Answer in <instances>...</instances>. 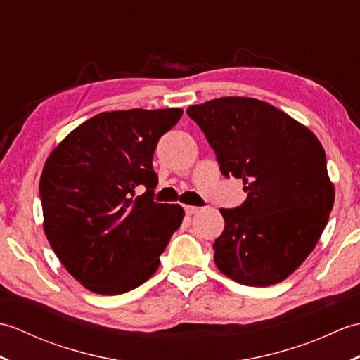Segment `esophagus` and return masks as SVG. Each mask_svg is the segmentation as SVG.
I'll return each mask as SVG.
<instances>
[{"label":"esophagus","instance_id":"34e87169","mask_svg":"<svg viewBox=\"0 0 360 360\" xmlns=\"http://www.w3.org/2000/svg\"><path fill=\"white\" fill-rule=\"evenodd\" d=\"M186 213L187 215H193V213H198L201 210V207H195V205H186Z\"/></svg>","mask_w":360,"mask_h":360}]
</instances>
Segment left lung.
Listing matches in <instances>:
<instances>
[{"label": "left lung", "instance_id": "1", "mask_svg": "<svg viewBox=\"0 0 360 360\" xmlns=\"http://www.w3.org/2000/svg\"><path fill=\"white\" fill-rule=\"evenodd\" d=\"M226 178L243 179L246 201L221 209L215 264L246 286H271L300 266L334 204L326 155L316 134L286 112L250 97L188 106Z\"/></svg>", "mask_w": 360, "mask_h": 360}]
</instances>
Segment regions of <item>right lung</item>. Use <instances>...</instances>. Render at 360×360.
<instances>
[{
  "label": "right lung",
  "mask_w": 360,
  "mask_h": 360,
  "mask_svg": "<svg viewBox=\"0 0 360 360\" xmlns=\"http://www.w3.org/2000/svg\"><path fill=\"white\" fill-rule=\"evenodd\" d=\"M181 108L101 112L57 145L40 178L44 233L72 277L117 295L147 281L184 218L179 204L153 201V155ZM146 192L135 196V188Z\"/></svg>",
  "instance_id": "add662e5"
}]
</instances>
